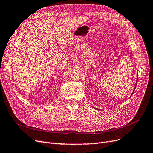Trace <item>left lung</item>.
Here are the masks:
<instances>
[{"mask_svg":"<svg viewBox=\"0 0 153 153\" xmlns=\"http://www.w3.org/2000/svg\"><path fill=\"white\" fill-rule=\"evenodd\" d=\"M134 91H133V92H134ZM131 95H132V94H131ZM96 109H97V108H96Z\"/></svg>","mask_w":153,"mask_h":153,"instance_id":"8db88e82","label":"left lung"}]
</instances>
